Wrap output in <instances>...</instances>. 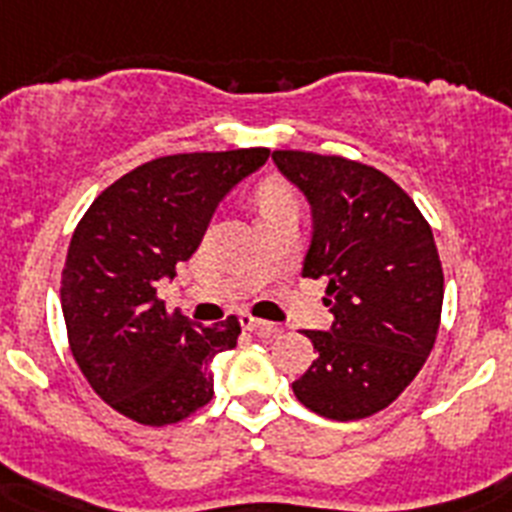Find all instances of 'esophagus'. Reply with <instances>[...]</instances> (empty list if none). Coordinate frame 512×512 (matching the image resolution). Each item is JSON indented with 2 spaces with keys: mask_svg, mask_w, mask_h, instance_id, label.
<instances>
[{
  "mask_svg": "<svg viewBox=\"0 0 512 512\" xmlns=\"http://www.w3.org/2000/svg\"><path fill=\"white\" fill-rule=\"evenodd\" d=\"M240 324L246 329H251V332H256V335L261 337H277L280 335V327H274L272 322H264V319H256V316L251 314H240Z\"/></svg>",
  "mask_w": 512,
  "mask_h": 512,
  "instance_id": "34e87169",
  "label": "esophagus"
}]
</instances>
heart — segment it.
Returning a JSON list of instances; mask_svg holds the SVG:
<instances>
[{"label":"heart","instance_id":"1","mask_svg":"<svg viewBox=\"0 0 512 512\" xmlns=\"http://www.w3.org/2000/svg\"><path fill=\"white\" fill-rule=\"evenodd\" d=\"M295 198L293 193L282 185H266L259 193V209L261 211H274V209H293Z\"/></svg>","mask_w":512,"mask_h":512}]
</instances>
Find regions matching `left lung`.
<instances>
[{"label":"left lung","instance_id":"8db88e82","mask_svg":"<svg viewBox=\"0 0 512 512\" xmlns=\"http://www.w3.org/2000/svg\"><path fill=\"white\" fill-rule=\"evenodd\" d=\"M277 170L311 206L303 277L327 280L335 322L306 329L319 353L295 398L335 421L374 416L416 379L437 340L445 277L413 198L369 164L274 151Z\"/></svg>","mask_w":512,"mask_h":512}]
</instances>
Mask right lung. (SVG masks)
Listing matches in <instances>:
<instances>
[{
  "label": "right lung",
  "instance_id": "1",
  "mask_svg": "<svg viewBox=\"0 0 512 512\" xmlns=\"http://www.w3.org/2000/svg\"><path fill=\"white\" fill-rule=\"evenodd\" d=\"M269 149L159 156L101 190L78 222L62 269V314L75 363L114 411L177 424L214 398L211 358L238 345L240 322L201 327L156 295L188 261L222 198Z\"/></svg>",
  "mask_w": 512,
  "mask_h": 512
}]
</instances>
